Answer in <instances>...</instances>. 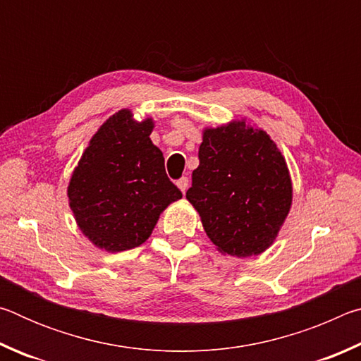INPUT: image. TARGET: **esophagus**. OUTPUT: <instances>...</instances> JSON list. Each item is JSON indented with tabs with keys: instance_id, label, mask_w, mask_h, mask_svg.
I'll use <instances>...</instances> for the list:
<instances>
[{
	"instance_id": "obj_1",
	"label": "esophagus",
	"mask_w": 361,
	"mask_h": 361,
	"mask_svg": "<svg viewBox=\"0 0 361 361\" xmlns=\"http://www.w3.org/2000/svg\"><path fill=\"white\" fill-rule=\"evenodd\" d=\"M188 185H189V180L186 178V176H181L180 180H176V186L180 188V191L185 194L186 189H188Z\"/></svg>"
}]
</instances>
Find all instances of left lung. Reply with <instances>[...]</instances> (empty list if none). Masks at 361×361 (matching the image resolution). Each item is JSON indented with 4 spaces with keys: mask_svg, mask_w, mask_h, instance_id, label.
Here are the masks:
<instances>
[{
    "mask_svg": "<svg viewBox=\"0 0 361 361\" xmlns=\"http://www.w3.org/2000/svg\"><path fill=\"white\" fill-rule=\"evenodd\" d=\"M291 195L288 167L264 130L245 121L204 130L186 199L219 252L247 258L271 247Z\"/></svg>",
    "mask_w": 361,
    "mask_h": 361,
    "instance_id": "1",
    "label": "left lung"
}]
</instances>
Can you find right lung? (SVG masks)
<instances>
[{"instance_id": "add662e5", "label": "right lung", "mask_w": 361, "mask_h": 361, "mask_svg": "<svg viewBox=\"0 0 361 361\" xmlns=\"http://www.w3.org/2000/svg\"><path fill=\"white\" fill-rule=\"evenodd\" d=\"M152 127V119L137 122L129 109H121L92 137L71 175L68 199L76 223L106 252L142 245L159 215L183 195L151 142Z\"/></svg>"}]
</instances>
